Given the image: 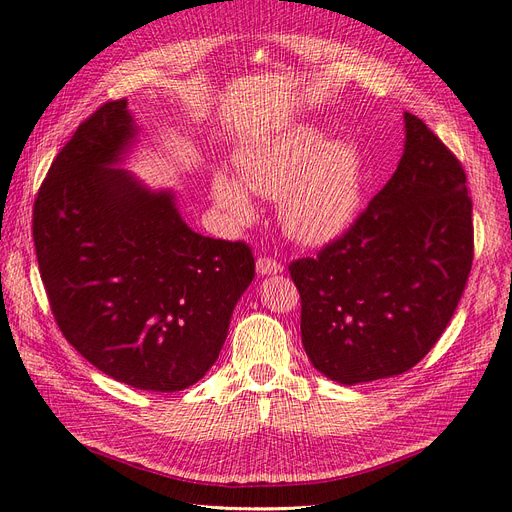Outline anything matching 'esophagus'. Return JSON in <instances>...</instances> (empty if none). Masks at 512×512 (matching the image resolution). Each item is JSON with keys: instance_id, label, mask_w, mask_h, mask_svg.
<instances>
[{"instance_id": "1", "label": "esophagus", "mask_w": 512, "mask_h": 512, "mask_svg": "<svg viewBox=\"0 0 512 512\" xmlns=\"http://www.w3.org/2000/svg\"><path fill=\"white\" fill-rule=\"evenodd\" d=\"M256 271H258V275H277V273L284 271V267L273 258H258L256 260Z\"/></svg>"}]
</instances>
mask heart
<instances>
[{
    "instance_id": "obj_1",
    "label": "heart",
    "mask_w": 512,
    "mask_h": 512,
    "mask_svg": "<svg viewBox=\"0 0 512 512\" xmlns=\"http://www.w3.org/2000/svg\"><path fill=\"white\" fill-rule=\"evenodd\" d=\"M239 178L215 173L211 194L226 218L250 224L254 194L280 200V222L288 235L309 247L342 239L363 207L361 153L348 141H327L316 126H294L241 153Z\"/></svg>"
}]
</instances>
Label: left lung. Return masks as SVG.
<instances>
[{"instance_id": "left-lung-1", "label": "left lung", "mask_w": 512, "mask_h": 512, "mask_svg": "<svg viewBox=\"0 0 512 512\" xmlns=\"http://www.w3.org/2000/svg\"><path fill=\"white\" fill-rule=\"evenodd\" d=\"M404 153L342 239L290 265L307 359L354 386L404 374L438 342L472 269L466 173L440 138L404 113Z\"/></svg>"}]
</instances>
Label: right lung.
<instances>
[{
  "label": "right lung",
  "instance_id": "obj_1",
  "mask_svg": "<svg viewBox=\"0 0 512 512\" xmlns=\"http://www.w3.org/2000/svg\"><path fill=\"white\" fill-rule=\"evenodd\" d=\"M138 130L126 100L81 123L38 192L34 243L68 342L117 382L175 393L218 361L254 258L198 235L173 190L121 168Z\"/></svg>",
  "mask_w": 512,
  "mask_h": 512
}]
</instances>
